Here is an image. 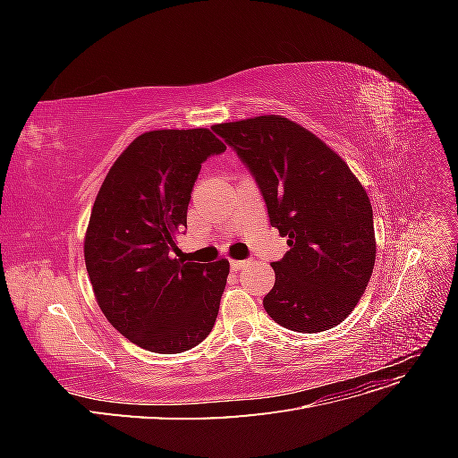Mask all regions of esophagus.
Listing matches in <instances>:
<instances>
[{
	"label": "esophagus",
	"instance_id": "obj_1",
	"mask_svg": "<svg viewBox=\"0 0 458 458\" xmlns=\"http://www.w3.org/2000/svg\"><path fill=\"white\" fill-rule=\"evenodd\" d=\"M248 263H250L248 259H231V269L233 271H241L242 267L248 266Z\"/></svg>",
	"mask_w": 458,
	"mask_h": 458
}]
</instances>
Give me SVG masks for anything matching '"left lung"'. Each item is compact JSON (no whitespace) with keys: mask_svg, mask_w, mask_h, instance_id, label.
Masks as SVG:
<instances>
[{"mask_svg":"<svg viewBox=\"0 0 458 458\" xmlns=\"http://www.w3.org/2000/svg\"><path fill=\"white\" fill-rule=\"evenodd\" d=\"M254 175L271 225L290 250L273 261L263 308L294 332L340 325L361 300L377 259L367 191L335 150L283 116L212 128Z\"/></svg>","mask_w":458,"mask_h":458,"instance_id":"1","label":"left lung"}]
</instances>
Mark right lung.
<instances>
[{
  "label": "right lung",
  "instance_id": "right-lung-1",
  "mask_svg": "<svg viewBox=\"0 0 458 458\" xmlns=\"http://www.w3.org/2000/svg\"><path fill=\"white\" fill-rule=\"evenodd\" d=\"M225 150L206 128L147 131L122 152L95 199L84 242L93 293L122 336L182 353L210 335L229 261L172 258L202 162Z\"/></svg>",
  "mask_w": 458,
  "mask_h": 458
}]
</instances>
